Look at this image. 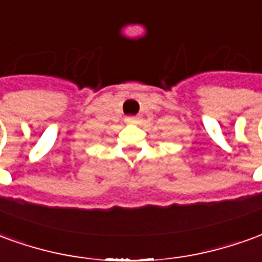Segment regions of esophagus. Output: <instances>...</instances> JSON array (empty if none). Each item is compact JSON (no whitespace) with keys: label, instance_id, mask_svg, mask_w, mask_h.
<instances>
[{"label":"esophagus","instance_id":"34e87169","mask_svg":"<svg viewBox=\"0 0 262 262\" xmlns=\"http://www.w3.org/2000/svg\"><path fill=\"white\" fill-rule=\"evenodd\" d=\"M125 122L127 125H136V123H139V118L137 116H127L125 119Z\"/></svg>","mask_w":262,"mask_h":262}]
</instances>
